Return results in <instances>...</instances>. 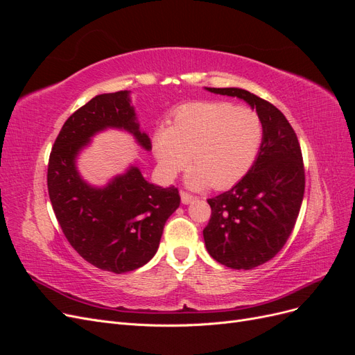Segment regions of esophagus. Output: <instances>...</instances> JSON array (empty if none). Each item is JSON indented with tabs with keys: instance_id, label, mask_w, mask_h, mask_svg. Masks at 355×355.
Returning a JSON list of instances; mask_svg holds the SVG:
<instances>
[{
	"instance_id": "obj_1",
	"label": "esophagus",
	"mask_w": 355,
	"mask_h": 355,
	"mask_svg": "<svg viewBox=\"0 0 355 355\" xmlns=\"http://www.w3.org/2000/svg\"><path fill=\"white\" fill-rule=\"evenodd\" d=\"M180 200H182V202L184 204H189V202H192L194 200H197L194 196H191L189 192H187V191H180Z\"/></svg>"
}]
</instances>
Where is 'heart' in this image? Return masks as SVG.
<instances>
[{
    "label": "heart",
    "mask_w": 355,
    "mask_h": 355,
    "mask_svg": "<svg viewBox=\"0 0 355 355\" xmlns=\"http://www.w3.org/2000/svg\"><path fill=\"white\" fill-rule=\"evenodd\" d=\"M262 139L256 111L230 102H197L180 106L155 133L154 154L167 178L184 170L191 157V188L227 189L252 168Z\"/></svg>",
    "instance_id": "1"
}]
</instances>
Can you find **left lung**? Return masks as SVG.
Wrapping results in <instances>:
<instances>
[{
    "mask_svg": "<svg viewBox=\"0 0 355 355\" xmlns=\"http://www.w3.org/2000/svg\"><path fill=\"white\" fill-rule=\"evenodd\" d=\"M206 90L249 103L263 125L252 168L223 194L209 198L211 216L204 228L209 254L232 270H252L280 252L292 234L305 191L297 136L283 112L256 94L237 89Z\"/></svg>",
    "mask_w": 355,
    "mask_h": 355,
    "instance_id": "obj_1",
    "label": "left lung"
}]
</instances>
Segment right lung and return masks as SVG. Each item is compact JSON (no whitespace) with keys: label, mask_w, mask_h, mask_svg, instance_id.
I'll return each mask as SVG.
<instances>
[{"label":"right lung","mask_w":355,"mask_h":355,"mask_svg":"<svg viewBox=\"0 0 355 355\" xmlns=\"http://www.w3.org/2000/svg\"><path fill=\"white\" fill-rule=\"evenodd\" d=\"M105 128H121L146 151L153 148L136 121L130 92L99 94L63 124L51 148L47 187L53 211L77 253L99 270L124 274L153 259L180 197L175 187L149 184L136 166L106 187L89 185L78 173L77 157Z\"/></svg>","instance_id":"add662e5"}]
</instances>
